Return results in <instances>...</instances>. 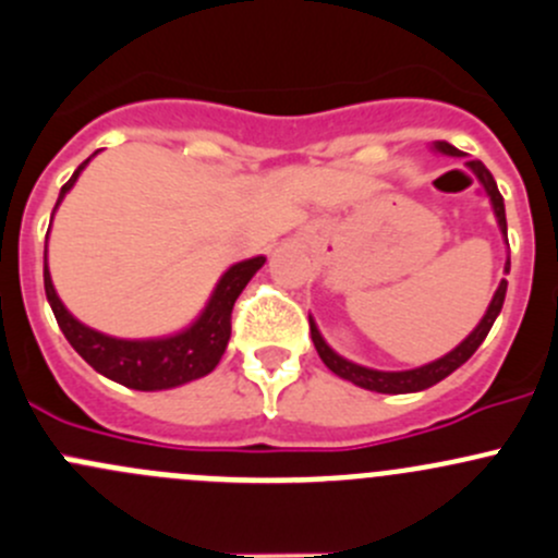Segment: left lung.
Masks as SVG:
<instances>
[{
  "instance_id": "8db88e82",
  "label": "left lung",
  "mask_w": 558,
  "mask_h": 558,
  "mask_svg": "<svg viewBox=\"0 0 558 558\" xmlns=\"http://www.w3.org/2000/svg\"><path fill=\"white\" fill-rule=\"evenodd\" d=\"M436 149H439V153H445V155H461V149H456L452 144H447V142L436 144ZM469 169H472L474 174H477V180L483 182L485 193H488L490 204H494V213H496V220H499V229L505 231V236H507L505 198H501L499 187H496L494 174L485 169L483 160H469ZM505 272H510V262H507ZM505 294H507V280H501L499 289H496V294H494V300H490L488 313H485L483 322L477 324V329H474V332L469 335V338L463 340L458 349H452L450 354H445L441 360L430 362V365L414 367V371H371V367H362V365H354V362L343 360V356L335 354V351L329 349L327 343H324V338L318 335L313 318H311V338H313V345H316V351H318V356H322L324 365H327L332 373H338L340 378H345V381L356 384V387H362V389H373V392H389V395L420 392V389L434 387V384H439L441 378L450 376L452 371H458V367H461L463 362H466L469 356H472L474 351L480 349V343L488 338V332H490V327H494L496 316H499L501 305H505Z\"/></svg>"
}]
</instances>
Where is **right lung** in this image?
I'll return each instance as SVG.
<instances>
[{
  "mask_svg": "<svg viewBox=\"0 0 558 558\" xmlns=\"http://www.w3.org/2000/svg\"><path fill=\"white\" fill-rule=\"evenodd\" d=\"M86 163H89V158L75 169V174L70 177L68 185H62L59 202H62L64 193L73 187V182L78 180L81 169H84ZM264 262H267V258L256 256L247 258V262L234 264V267L220 278L218 289H215L213 300L204 307L198 322L193 324L191 329H185V332L174 335V338L160 340H119L108 338V335L102 332H95V329L84 327V324L75 322V318L64 311L57 291H53L48 264L43 267V283H46V296L48 302H51V311L53 316H57L59 329H62L64 338L70 340V345H73L97 373H102V376L111 378V381L124 384V387L130 389H144V392H149V389L180 387V384H187L193 381V378H202L215 371V365L220 362L226 343H229L231 338V311H234L236 296L242 294L247 280L262 269Z\"/></svg>",
  "mask_w": 558,
  "mask_h": 558,
  "instance_id": "add662e5",
  "label": "right lung"
}]
</instances>
